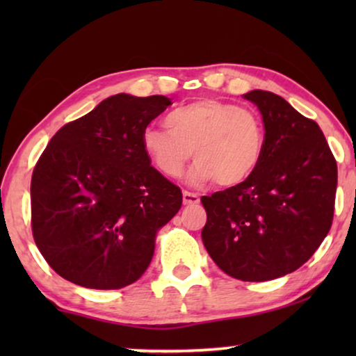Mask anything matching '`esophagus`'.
Returning a JSON list of instances; mask_svg holds the SVG:
<instances>
[{"mask_svg": "<svg viewBox=\"0 0 356 356\" xmlns=\"http://www.w3.org/2000/svg\"><path fill=\"white\" fill-rule=\"evenodd\" d=\"M199 201H201V199H199L197 194L189 191L183 193V202L186 204V206H194V204H199Z\"/></svg>", "mask_w": 356, "mask_h": 356, "instance_id": "34e87169", "label": "esophagus"}]
</instances>
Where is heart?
<instances>
[{
	"label": "heart",
	"instance_id": "obj_1",
	"mask_svg": "<svg viewBox=\"0 0 356 356\" xmlns=\"http://www.w3.org/2000/svg\"><path fill=\"white\" fill-rule=\"evenodd\" d=\"M168 131L147 126L140 136L145 155L160 173L181 177L188 160H196L193 181L222 188L245 183L264 154V126L250 108L217 99H201L170 111Z\"/></svg>",
	"mask_w": 356,
	"mask_h": 356
}]
</instances>
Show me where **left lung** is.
I'll return each mask as SVG.
<instances>
[{
	"label": "left lung",
	"mask_w": 356,
	"mask_h": 356,
	"mask_svg": "<svg viewBox=\"0 0 356 356\" xmlns=\"http://www.w3.org/2000/svg\"><path fill=\"white\" fill-rule=\"evenodd\" d=\"M262 115L264 154L238 186L202 196L204 246L233 279L266 282L305 264L332 225L337 162L318 123L267 90L245 94Z\"/></svg>",
	"instance_id": "8db88e82"
}]
</instances>
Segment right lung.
<instances>
[{
	"label": "right lung",
	"instance_id": "add662e5",
	"mask_svg": "<svg viewBox=\"0 0 356 356\" xmlns=\"http://www.w3.org/2000/svg\"><path fill=\"white\" fill-rule=\"evenodd\" d=\"M172 102L111 95L63 126L35 163L32 235L53 270L72 284L116 290L147 269L159 228L183 194L150 165L140 136Z\"/></svg>",
	"mask_w": 356,
	"mask_h": 356
}]
</instances>
